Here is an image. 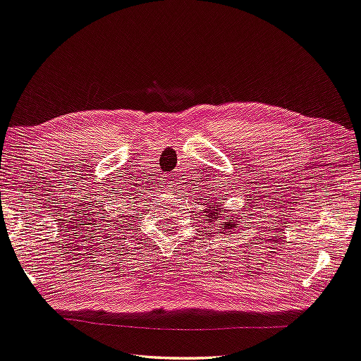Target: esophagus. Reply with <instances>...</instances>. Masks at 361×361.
Returning a JSON list of instances; mask_svg holds the SVG:
<instances>
[{
  "instance_id": "1",
  "label": "esophagus",
  "mask_w": 361,
  "mask_h": 361,
  "mask_svg": "<svg viewBox=\"0 0 361 361\" xmlns=\"http://www.w3.org/2000/svg\"><path fill=\"white\" fill-rule=\"evenodd\" d=\"M164 185H166V188H167V189H172V186H173V181H171V180H166Z\"/></svg>"
}]
</instances>
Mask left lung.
<instances>
[{
	"instance_id": "obj_1",
	"label": "left lung",
	"mask_w": 361,
	"mask_h": 361,
	"mask_svg": "<svg viewBox=\"0 0 361 361\" xmlns=\"http://www.w3.org/2000/svg\"><path fill=\"white\" fill-rule=\"evenodd\" d=\"M204 200H207V199H204ZM204 204H207V208H203L200 211L203 213V216L207 217L208 225H214V227H213L214 231L216 229L218 230L216 232L217 235H225V233H230V231L235 230L238 225H241L243 217L239 214H228V211L219 204L217 199H213V202H211L209 197H208V202H204ZM225 212H227L228 214L225 215Z\"/></svg>"
}]
</instances>
